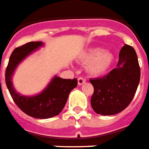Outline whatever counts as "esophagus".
Returning a JSON list of instances; mask_svg holds the SVG:
<instances>
[{"label": "esophagus", "mask_w": 149, "mask_h": 149, "mask_svg": "<svg viewBox=\"0 0 149 149\" xmlns=\"http://www.w3.org/2000/svg\"><path fill=\"white\" fill-rule=\"evenodd\" d=\"M85 82H86V79H85L84 78H83V77H79V78L78 79V84H79V85L84 84Z\"/></svg>", "instance_id": "34e87169"}]
</instances>
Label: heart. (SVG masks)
Segmentation results:
<instances>
[{
  "mask_svg": "<svg viewBox=\"0 0 149 149\" xmlns=\"http://www.w3.org/2000/svg\"><path fill=\"white\" fill-rule=\"evenodd\" d=\"M82 61L89 63L88 71L93 75H100L107 71L113 61L112 54L104 49L94 47L88 50L82 56Z\"/></svg>",
  "mask_w": 149,
  "mask_h": 149,
  "instance_id": "b5f03b06",
  "label": "heart"
}]
</instances>
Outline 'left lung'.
<instances>
[{"label":"left lung","instance_id":"obj_1","mask_svg":"<svg viewBox=\"0 0 149 149\" xmlns=\"http://www.w3.org/2000/svg\"><path fill=\"white\" fill-rule=\"evenodd\" d=\"M140 80V67L135 50L125 45L119 54L117 68L102 78L90 79L94 92L91 105L96 113L117 114L131 102Z\"/></svg>","mask_w":149,"mask_h":149}]
</instances>
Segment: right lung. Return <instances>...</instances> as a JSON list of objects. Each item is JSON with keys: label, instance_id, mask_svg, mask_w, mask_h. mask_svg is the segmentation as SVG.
<instances>
[{"label": "right lung", "instance_id": "add662e5", "mask_svg": "<svg viewBox=\"0 0 149 149\" xmlns=\"http://www.w3.org/2000/svg\"><path fill=\"white\" fill-rule=\"evenodd\" d=\"M42 46H43L42 42H30L13 51L6 70V84L13 100L21 111L34 118L47 119L61 112L70 91L77 86L78 80L55 76L38 95L29 97L17 93L11 81L15 70L24 59Z\"/></svg>", "mask_w": 149, "mask_h": 149}]
</instances>
